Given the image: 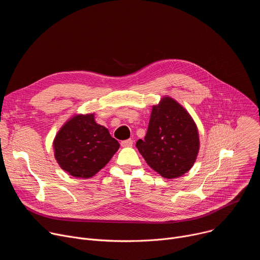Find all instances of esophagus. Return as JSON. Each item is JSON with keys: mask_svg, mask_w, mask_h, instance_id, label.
<instances>
[{"mask_svg": "<svg viewBox=\"0 0 260 260\" xmlns=\"http://www.w3.org/2000/svg\"><path fill=\"white\" fill-rule=\"evenodd\" d=\"M120 144H121L122 147H132L133 146V140H125V141H122Z\"/></svg>", "mask_w": 260, "mask_h": 260, "instance_id": "obj_1", "label": "esophagus"}]
</instances>
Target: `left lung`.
<instances>
[{
	"mask_svg": "<svg viewBox=\"0 0 260 260\" xmlns=\"http://www.w3.org/2000/svg\"><path fill=\"white\" fill-rule=\"evenodd\" d=\"M137 148L147 165L167 179H176L194 165L200 151L197 123L188 111L169 95L152 106L145 140Z\"/></svg>",
	"mask_w": 260,
	"mask_h": 260,
	"instance_id": "obj_1",
	"label": "left lung"
}]
</instances>
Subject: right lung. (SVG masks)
Here are the masks:
<instances>
[{
  "instance_id": "obj_1",
  "label": "right lung",
  "mask_w": 260,
  "mask_h": 260,
  "mask_svg": "<svg viewBox=\"0 0 260 260\" xmlns=\"http://www.w3.org/2000/svg\"><path fill=\"white\" fill-rule=\"evenodd\" d=\"M52 146L58 166L82 179L93 177L119 149V143L108 128L96 123L94 113L70 117L55 135Z\"/></svg>"
}]
</instances>
